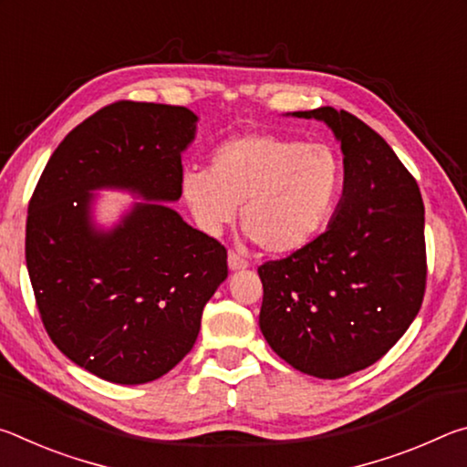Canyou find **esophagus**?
Wrapping results in <instances>:
<instances>
[{
	"label": "esophagus",
	"instance_id": "esophagus-1",
	"mask_svg": "<svg viewBox=\"0 0 467 467\" xmlns=\"http://www.w3.org/2000/svg\"><path fill=\"white\" fill-rule=\"evenodd\" d=\"M228 267H231V272H239V270H247L249 267V262L247 259H243L239 253L231 251L228 253Z\"/></svg>",
	"mask_w": 467,
	"mask_h": 467
}]
</instances>
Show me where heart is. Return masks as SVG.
Wrapping results in <instances>:
<instances>
[{"instance_id":"1","label":"heart","mask_w":467,"mask_h":467,"mask_svg":"<svg viewBox=\"0 0 467 467\" xmlns=\"http://www.w3.org/2000/svg\"><path fill=\"white\" fill-rule=\"evenodd\" d=\"M344 162L323 141L244 133L210 156V169H187L181 195L195 224L218 236L236 218L259 247L286 255L309 244L334 214Z\"/></svg>"}]
</instances>
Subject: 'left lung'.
Here are the masks:
<instances>
[{
  "mask_svg": "<svg viewBox=\"0 0 467 467\" xmlns=\"http://www.w3.org/2000/svg\"><path fill=\"white\" fill-rule=\"evenodd\" d=\"M286 115L331 130L344 154V189L326 233L257 267L259 327L292 368L339 379L375 365L420 311L424 203L391 146L358 117L334 107Z\"/></svg>",
  "mask_w": 467,
  "mask_h": 467,
  "instance_id": "1",
  "label": "left lung"
}]
</instances>
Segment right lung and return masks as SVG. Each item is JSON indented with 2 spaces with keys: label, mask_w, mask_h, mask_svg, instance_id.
Segmentation results:
<instances>
[{
  "label": "right lung",
  "mask_w": 467,
  "mask_h": 467,
  "mask_svg": "<svg viewBox=\"0 0 467 467\" xmlns=\"http://www.w3.org/2000/svg\"><path fill=\"white\" fill-rule=\"evenodd\" d=\"M197 121L156 102L100 109L57 146L30 200L26 267L47 334L105 381L141 385L177 367L228 275L223 244L167 205ZM97 191L140 202L107 227Z\"/></svg>",
  "instance_id": "obj_1"
}]
</instances>
